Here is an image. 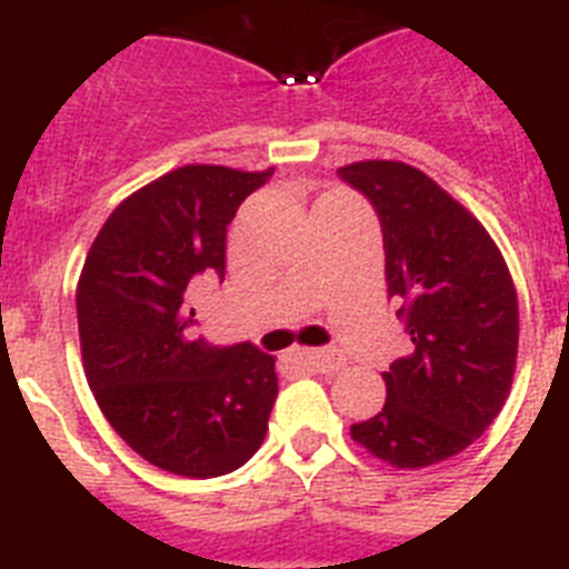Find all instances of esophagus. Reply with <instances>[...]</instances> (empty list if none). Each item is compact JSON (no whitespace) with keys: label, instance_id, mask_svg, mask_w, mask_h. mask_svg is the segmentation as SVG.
I'll return each mask as SVG.
<instances>
[{"label":"esophagus","instance_id":"esophagus-1","mask_svg":"<svg viewBox=\"0 0 569 569\" xmlns=\"http://www.w3.org/2000/svg\"><path fill=\"white\" fill-rule=\"evenodd\" d=\"M300 360L306 367H312L315 372H338L343 367V355L335 352V349H306V352H300Z\"/></svg>","mask_w":569,"mask_h":569}]
</instances>
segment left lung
<instances>
[{
	"label": "left lung",
	"mask_w": 569,
	"mask_h": 569,
	"mask_svg": "<svg viewBox=\"0 0 569 569\" xmlns=\"http://www.w3.org/2000/svg\"><path fill=\"white\" fill-rule=\"evenodd\" d=\"M338 174L378 211L387 291L412 340L383 372V409L352 438L398 469L432 467L481 438L510 395L516 286L490 231L421 168L360 160Z\"/></svg>",
	"instance_id": "obj_1"
}]
</instances>
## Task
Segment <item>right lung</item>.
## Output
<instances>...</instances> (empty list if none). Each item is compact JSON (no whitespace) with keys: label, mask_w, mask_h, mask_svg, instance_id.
<instances>
[{"label":"right lung","mask_w":569,"mask_h":569,"mask_svg":"<svg viewBox=\"0 0 569 569\" xmlns=\"http://www.w3.org/2000/svg\"><path fill=\"white\" fill-rule=\"evenodd\" d=\"M274 168L182 166L111 211L77 286L88 387L117 435L186 478L243 467L278 398L274 358L191 335L189 291L226 274V229Z\"/></svg>","instance_id":"right-lung-1"}]
</instances>
